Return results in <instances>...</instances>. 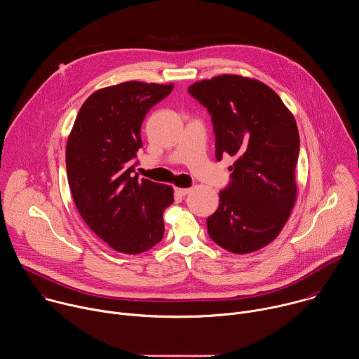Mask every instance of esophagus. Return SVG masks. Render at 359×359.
<instances>
[{
  "instance_id": "esophagus-1",
  "label": "esophagus",
  "mask_w": 359,
  "mask_h": 359,
  "mask_svg": "<svg viewBox=\"0 0 359 359\" xmlns=\"http://www.w3.org/2000/svg\"><path fill=\"white\" fill-rule=\"evenodd\" d=\"M190 190H191V189H189V187H175V193H176L177 196H180V197H183V196H186L187 193H190Z\"/></svg>"
}]
</instances>
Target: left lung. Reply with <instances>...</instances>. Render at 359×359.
<instances>
[{"instance_id":"1","label":"left lung","mask_w":359,"mask_h":359,"mask_svg":"<svg viewBox=\"0 0 359 359\" xmlns=\"http://www.w3.org/2000/svg\"><path fill=\"white\" fill-rule=\"evenodd\" d=\"M212 115L216 158H234L231 183L208 219L210 238L234 254L269 245L297 200V122L281 97L254 78L223 74L189 86Z\"/></svg>"}]
</instances>
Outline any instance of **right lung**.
I'll use <instances>...</instances> for the list:
<instances>
[{"label":"right lung","mask_w":359,"mask_h":359,"mask_svg":"<svg viewBox=\"0 0 359 359\" xmlns=\"http://www.w3.org/2000/svg\"><path fill=\"white\" fill-rule=\"evenodd\" d=\"M173 83L122 82L95 90L79 109L67 140V173L75 206L88 227L111 248L139 254L165 233L163 212L173 187L139 179L133 158L140 126Z\"/></svg>","instance_id":"1"}]
</instances>
